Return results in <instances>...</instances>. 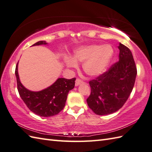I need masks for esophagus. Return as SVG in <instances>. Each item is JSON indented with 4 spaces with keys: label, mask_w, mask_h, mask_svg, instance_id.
<instances>
[{
    "label": "esophagus",
    "mask_w": 152,
    "mask_h": 152,
    "mask_svg": "<svg viewBox=\"0 0 152 152\" xmlns=\"http://www.w3.org/2000/svg\"><path fill=\"white\" fill-rule=\"evenodd\" d=\"M83 83V81L80 79H77L75 80V86H79L80 85H82Z\"/></svg>",
    "instance_id": "1"
}]
</instances>
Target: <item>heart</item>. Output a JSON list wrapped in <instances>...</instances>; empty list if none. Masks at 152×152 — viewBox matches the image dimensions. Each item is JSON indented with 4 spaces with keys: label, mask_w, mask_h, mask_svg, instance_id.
Returning <instances> with one entry per match:
<instances>
[{
    "label": "heart",
    "mask_w": 152,
    "mask_h": 152,
    "mask_svg": "<svg viewBox=\"0 0 152 152\" xmlns=\"http://www.w3.org/2000/svg\"><path fill=\"white\" fill-rule=\"evenodd\" d=\"M113 54V50L110 45H89L77 48L73 58H64L68 67H76V61L83 62V69L91 77H97L104 72Z\"/></svg>",
    "instance_id": "b5f03b06"
}]
</instances>
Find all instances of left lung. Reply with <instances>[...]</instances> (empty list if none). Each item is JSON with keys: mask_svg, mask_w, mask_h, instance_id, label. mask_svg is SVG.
<instances>
[{"mask_svg": "<svg viewBox=\"0 0 152 152\" xmlns=\"http://www.w3.org/2000/svg\"><path fill=\"white\" fill-rule=\"evenodd\" d=\"M119 61L109 70L89 82L88 107L99 115H109L121 108L134 87L137 70L131 51L119 43Z\"/></svg>", "mask_w": 152, "mask_h": 152, "instance_id": "1", "label": "left lung"}]
</instances>
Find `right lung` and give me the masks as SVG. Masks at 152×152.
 Wrapping results in <instances>:
<instances>
[{
  "label": "right lung",
  "instance_id": "1",
  "mask_svg": "<svg viewBox=\"0 0 152 152\" xmlns=\"http://www.w3.org/2000/svg\"><path fill=\"white\" fill-rule=\"evenodd\" d=\"M48 43L41 41L33 46L46 45ZM18 90L20 97L29 109L41 117H52L64 109L69 91L75 86V78L67 79L58 78L48 87L40 91H31L21 84L18 74V62L15 71Z\"/></svg>",
  "mask_w": 152,
  "mask_h": 152
}]
</instances>
